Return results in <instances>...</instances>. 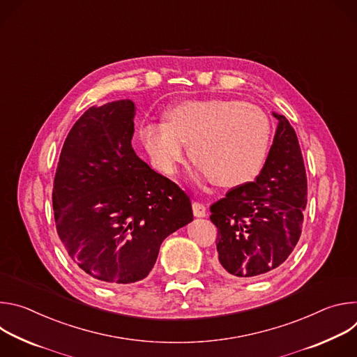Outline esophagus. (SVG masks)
Returning a JSON list of instances; mask_svg holds the SVG:
<instances>
[{"label":"esophagus","mask_w":357,"mask_h":357,"mask_svg":"<svg viewBox=\"0 0 357 357\" xmlns=\"http://www.w3.org/2000/svg\"><path fill=\"white\" fill-rule=\"evenodd\" d=\"M192 209H193V215L196 218H205L206 216V208L203 203H199V202H193L192 203Z\"/></svg>","instance_id":"1"}]
</instances>
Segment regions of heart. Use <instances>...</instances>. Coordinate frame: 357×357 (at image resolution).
<instances>
[{
    "instance_id": "obj_1",
    "label": "heart",
    "mask_w": 357,
    "mask_h": 357,
    "mask_svg": "<svg viewBox=\"0 0 357 357\" xmlns=\"http://www.w3.org/2000/svg\"><path fill=\"white\" fill-rule=\"evenodd\" d=\"M144 146L158 169L174 174L189 160L219 188L233 189L257 176L271 142V123L257 106L241 100H190L174 106L165 124L141 132Z\"/></svg>"
}]
</instances>
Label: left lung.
<instances>
[{
    "label": "left lung",
    "instance_id": "obj_1",
    "mask_svg": "<svg viewBox=\"0 0 357 357\" xmlns=\"http://www.w3.org/2000/svg\"><path fill=\"white\" fill-rule=\"evenodd\" d=\"M278 120L266 164L254 182L230 189L211 206L218 227L216 270L259 280L280 267L295 248L307 206V172L289 121Z\"/></svg>",
    "mask_w": 357,
    "mask_h": 357
}]
</instances>
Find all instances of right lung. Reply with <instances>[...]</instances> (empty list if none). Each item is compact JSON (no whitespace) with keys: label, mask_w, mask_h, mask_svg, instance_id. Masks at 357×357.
<instances>
[{"label":"right lung","mask_w":357,"mask_h":357,"mask_svg":"<svg viewBox=\"0 0 357 357\" xmlns=\"http://www.w3.org/2000/svg\"><path fill=\"white\" fill-rule=\"evenodd\" d=\"M135 106L90 107L69 131L55 174V223L73 263L105 285L144 280L162 241L193 220L189 196L132 149Z\"/></svg>","instance_id":"1"}]
</instances>
